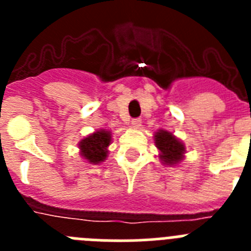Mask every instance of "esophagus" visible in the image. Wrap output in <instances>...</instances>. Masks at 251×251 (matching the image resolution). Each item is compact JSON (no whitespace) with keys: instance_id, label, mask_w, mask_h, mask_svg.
Instances as JSON below:
<instances>
[{"instance_id":"1","label":"esophagus","mask_w":251,"mask_h":251,"mask_svg":"<svg viewBox=\"0 0 251 251\" xmlns=\"http://www.w3.org/2000/svg\"><path fill=\"white\" fill-rule=\"evenodd\" d=\"M141 123H142V121L139 118L132 119V127L133 128H139L141 127Z\"/></svg>"}]
</instances>
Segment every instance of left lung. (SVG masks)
Wrapping results in <instances>:
<instances>
[{
	"label": "left lung",
	"instance_id": "left-lung-1",
	"mask_svg": "<svg viewBox=\"0 0 251 251\" xmlns=\"http://www.w3.org/2000/svg\"><path fill=\"white\" fill-rule=\"evenodd\" d=\"M154 143L161 152L159 158L165 165H176L183 158L185 146L172 133L159 129L154 134Z\"/></svg>",
	"mask_w": 251,
	"mask_h": 251
}]
</instances>
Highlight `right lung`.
<instances>
[{
  "label": "right lung",
  "instance_id": "right-lung-1",
  "mask_svg": "<svg viewBox=\"0 0 251 251\" xmlns=\"http://www.w3.org/2000/svg\"><path fill=\"white\" fill-rule=\"evenodd\" d=\"M110 132L108 130H98L93 134L84 138L79 143L80 154L93 165L100 163L106 158L108 154V146L110 145Z\"/></svg>",
  "mask_w": 251,
  "mask_h": 251
}]
</instances>
